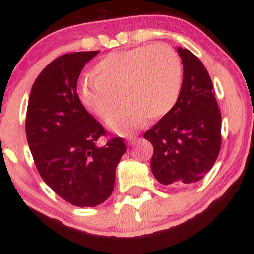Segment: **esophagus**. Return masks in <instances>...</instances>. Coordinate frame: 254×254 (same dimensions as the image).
Masks as SVG:
<instances>
[{"label": "esophagus", "mask_w": 254, "mask_h": 254, "mask_svg": "<svg viewBox=\"0 0 254 254\" xmlns=\"http://www.w3.org/2000/svg\"><path fill=\"white\" fill-rule=\"evenodd\" d=\"M127 139V143H129L130 145H133L137 142V137L136 136H129Z\"/></svg>", "instance_id": "obj_1"}]
</instances>
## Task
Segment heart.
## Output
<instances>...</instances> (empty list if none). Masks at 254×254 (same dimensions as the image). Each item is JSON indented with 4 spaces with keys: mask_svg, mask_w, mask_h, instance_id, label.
<instances>
[{
    "mask_svg": "<svg viewBox=\"0 0 254 254\" xmlns=\"http://www.w3.org/2000/svg\"><path fill=\"white\" fill-rule=\"evenodd\" d=\"M95 77L78 84L81 104L100 119H107L121 135L142 127L149 117L157 121L174 109L183 87V68L177 54L167 46L144 45L106 55L94 65Z\"/></svg>",
    "mask_w": 254,
    "mask_h": 254,
    "instance_id": "1",
    "label": "heart"
}]
</instances>
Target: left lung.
Instances as JSON below:
<instances>
[{
  "label": "left lung",
  "mask_w": 254,
  "mask_h": 254,
  "mask_svg": "<svg viewBox=\"0 0 254 254\" xmlns=\"http://www.w3.org/2000/svg\"><path fill=\"white\" fill-rule=\"evenodd\" d=\"M183 87L174 109L144 133L153 144L150 167L159 183L186 188L211 170L221 149V112L205 66L178 48Z\"/></svg>",
  "instance_id": "left-lung-1"
}]
</instances>
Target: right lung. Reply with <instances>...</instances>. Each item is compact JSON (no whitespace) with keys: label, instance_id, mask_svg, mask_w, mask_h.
I'll return each instance as SVG.
<instances>
[{"label":"right lung","instance_id":"1","mask_svg":"<svg viewBox=\"0 0 254 254\" xmlns=\"http://www.w3.org/2000/svg\"><path fill=\"white\" fill-rule=\"evenodd\" d=\"M99 51L65 54L34 81L26 113V136L40 177L61 198L80 208L111 196L116 168L127 151L123 138L97 142L106 131L78 98L77 78Z\"/></svg>","mask_w":254,"mask_h":254}]
</instances>
